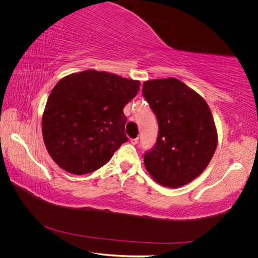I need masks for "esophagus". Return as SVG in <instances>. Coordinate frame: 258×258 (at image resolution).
Here are the masks:
<instances>
[{
	"mask_svg": "<svg viewBox=\"0 0 258 258\" xmlns=\"http://www.w3.org/2000/svg\"><path fill=\"white\" fill-rule=\"evenodd\" d=\"M130 142H131V144H132V145H136V144H138V142H139V138L131 139V140H130Z\"/></svg>",
	"mask_w": 258,
	"mask_h": 258,
	"instance_id": "obj_1",
	"label": "esophagus"
}]
</instances>
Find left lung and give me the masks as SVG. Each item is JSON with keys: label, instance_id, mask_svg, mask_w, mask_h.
I'll use <instances>...</instances> for the list:
<instances>
[{"label": "left lung", "instance_id": "8db88e82", "mask_svg": "<svg viewBox=\"0 0 258 258\" xmlns=\"http://www.w3.org/2000/svg\"><path fill=\"white\" fill-rule=\"evenodd\" d=\"M142 92L159 127L157 142L144 155L147 172L171 188L190 183L208 167L217 146L208 103L174 77L146 81Z\"/></svg>", "mask_w": 258, "mask_h": 258}]
</instances>
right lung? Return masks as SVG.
<instances>
[{
	"label": "right lung",
	"mask_w": 258,
	"mask_h": 258,
	"mask_svg": "<svg viewBox=\"0 0 258 258\" xmlns=\"http://www.w3.org/2000/svg\"><path fill=\"white\" fill-rule=\"evenodd\" d=\"M139 88V81L96 70L61 79L42 117L44 143L52 160L76 175L105 165L128 141L123 107Z\"/></svg>",
	"instance_id": "1"
}]
</instances>
